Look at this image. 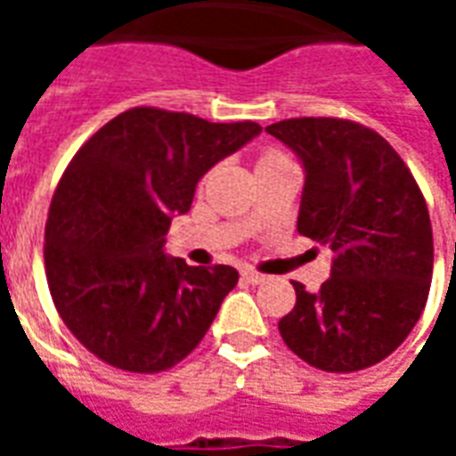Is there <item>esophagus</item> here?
Wrapping results in <instances>:
<instances>
[{"instance_id": "34e87169", "label": "esophagus", "mask_w": 456, "mask_h": 456, "mask_svg": "<svg viewBox=\"0 0 456 456\" xmlns=\"http://www.w3.org/2000/svg\"><path fill=\"white\" fill-rule=\"evenodd\" d=\"M241 278H244L247 283H251V286H258V283H264V281H266V276H261V273L251 271V268H244V271H241Z\"/></svg>"}]
</instances>
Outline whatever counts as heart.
I'll list each match as a JSON object with an SVG mask.
<instances>
[{
    "mask_svg": "<svg viewBox=\"0 0 456 456\" xmlns=\"http://www.w3.org/2000/svg\"><path fill=\"white\" fill-rule=\"evenodd\" d=\"M273 156H276V153H268V156H264V159H273Z\"/></svg>",
    "mask_w": 456,
    "mask_h": 456,
    "instance_id": "heart-1",
    "label": "heart"
}]
</instances>
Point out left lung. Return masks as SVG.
<instances>
[{
	"instance_id": "1",
	"label": "left lung",
	"mask_w": 456,
	"mask_h": 456,
	"mask_svg": "<svg viewBox=\"0 0 456 456\" xmlns=\"http://www.w3.org/2000/svg\"><path fill=\"white\" fill-rule=\"evenodd\" d=\"M305 170L297 232L332 248L317 293L296 286L281 322L288 349L315 369L349 373L398 349L432 281V224L408 166L376 131L303 117L266 126Z\"/></svg>"
}]
</instances>
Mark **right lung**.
Wrapping results in <instances>:
<instances>
[{"label":"right lung","mask_w":456,"mask_h":456,"mask_svg":"<svg viewBox=\"0 0 456 456\" xmlns=\"http://www.w3.org/2000/svg\"><path fill=\"white\" fill-rule=\"evenodd\" d=\"M258 134L254 121L136 107L75 153L45 222V276L63 322L94 356L156 373L198 346L239 273L168 256L166 234L200 178Z\"/></svg>","instance_id":"right-lung-1"}]
</instances>
